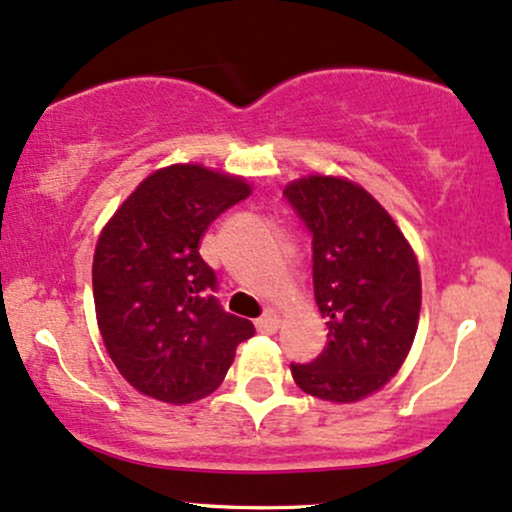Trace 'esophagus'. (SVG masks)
<instances>
[{
	"instance_id": "obj_1",
	"label": "esophagus",
	"mask_w": 512,
	"mask_h": 512,
	"mask_svg": "<svg viewBox=\"0 0 512 512\" xmlns=\"http://www.w3.org/2000/svg\"><path fill=\"white\" fill-rule=\"evenodd\" d=\"M255 326H257V331H260V334H276V329H279V326H281L279 312L267 310L260 319H257Z\"/></svg>"
}]
</instances>
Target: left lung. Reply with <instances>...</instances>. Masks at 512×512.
<instances>
[{"mask_svg": "<svg viewBox=\"0 0 512 512\" xmlns=\"http://www.w3.org/2000/svg\"><path fill=\"white\" fill-rule=\"evenodd\" d=\"M312 231L315 300L329 343L295 384L329 403H357L396 377L420 324L415 250L372 193L346 176L307 174L283 188Z\"/></svg>", "mask_w": 512, "mask_h": 512, "instance_id": "left-lung-1", "label": "left lung"}]
</instances>
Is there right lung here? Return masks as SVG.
<instances>
[{"label":"right lung","instance_id":"add662e5","mask_svg":"<svg viewBox=\"0 0 512 512\" xmlns=\"http://www.w3.org/2000/svg\"><path fill=\"white\" fill-rule=\"evenodd\" d=\"M250 193L245 176L171 164L140 181L104 224L92 257L97 326L143 396L171 405L209 396L238 343L255 334L209 295L217 276L200 257L207 226Z\"/></svg>","mask_w":512,"mask_h":512}]
</instances>
